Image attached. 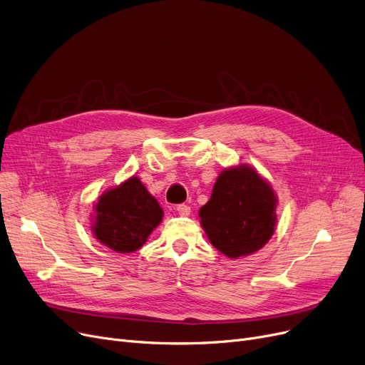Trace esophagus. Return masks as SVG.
<instances>
[{"label": "esophagus", "instance_id": "34e87169", "mask_svg": "<svg viewBox=\"0 0 365 365\" xmlns=\"http://www.w3.org/2000/svg\"><path fill=\"white\" fill-rule=\"evenodd\" d=\"M176 212L180 216H187L189 213H191V207H189V205H186V204H179L178 207H176Z\"/></svg>", "mask_w": 365, "mask_h": 365}]
</instances>
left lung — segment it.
Instances as JSON below:
<instances>
[{"label": "left lung", "mask_w": 365, "mask_h": 365, "mask_svg": "<svg viewBox=\"0 0 365 365\" xmlns=\"http://www.w3.org/2000/svg\"><path fill=\"white\" fill-rule=\"evenodd\" d=\"M274 189L247 164L222 170L212 197L200 209L201 227L210 243L231 259L252 255L274 234Z\"/></svg>", "instance_id": "obj_1"}]
</instances>
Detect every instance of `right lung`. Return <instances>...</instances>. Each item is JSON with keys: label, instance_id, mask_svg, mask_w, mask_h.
<instances>
[{"label": "right lung", "instance_id": "1", "mask_svg": "<svg viewBox=\"0 0 365 365\" xmlns=\"http://www.w3.org/2000/svg\"><path fill=\"white\" fill-rule=\"evenodd\" d=\"M93 212L95 239L118 253L140 249L164 216L160 202L135 176L103 192Z\"/></svg>", "mask_w": 365, "mask_h": 365}]
</instances>
